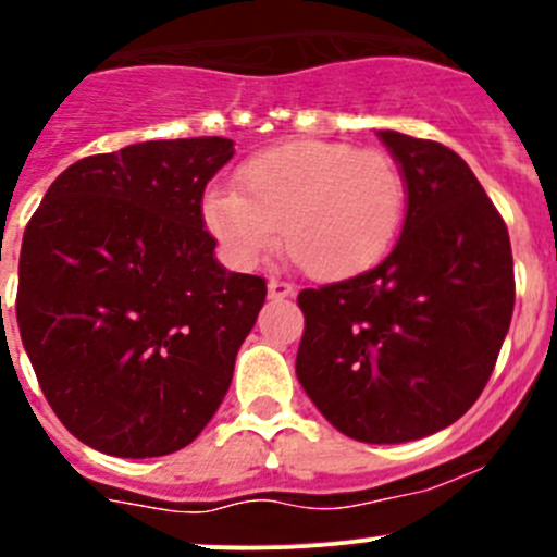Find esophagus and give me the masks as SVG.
Here are the masks:
<instances>
[{"label": "esophagus", "mask_w": 557, "mask_h": 557, "mask_svg": "<svg viewBox=\"0 0 557 557\" xmlns=\"http://www.w3.org/2000/svg\"><path fill=\"white\" fill-rule=\"evenodd\" d=\"M294 285L285 283V280H269V299H288L294 296Z\"/></svg>", "instance_id": "34e87169"}]
</instances>
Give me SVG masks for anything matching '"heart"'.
<instances>
[{
  "label": "heart",
  "mask_w": 557,
  "mask_h": 557,
  "mask_svg": "<svg viewBox=\"0 0 557 557\" xmlns=\"http://www.w3.org/2000/svg\"><path fill=\"white\" fill-rule=\"evenodd\" d=\"M408 187L399 165L377 149L343 141H290L252 154L234 190L209 187L201 223L234 267L252 269L283 239L318 280H350L392 252Z\"/></svg>",
  "instance_id": "b5f03b06"
}]
</instances>
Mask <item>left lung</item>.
Returning a JSON list of instances; mask_svg holds the SVG:
<instances>
[{
	"instance_id": "left-lung-1",
	"label": "left lung",
	"mask_w": 557,
	"mask_h": 557,
	"mask_svg": "<svg viewBox=\"0 0 557 557\" xmlns=\"http://www.w3.org/2000/svg\"><path fill=\"white\" fill-rule=\"evenodd\" d=\"M408 187L394 250L370 272L305 288L296 375L343 435L405 444L479 399L515 312L504 218L449 147L381 129Z\"/></svg>"
}]
</instances>
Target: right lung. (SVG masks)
I'll use <instances>...</instances> for the list:
<instances>
[{
  "instance_id": "right-lung-1",
  "label": "right lung",
  "mask_w": 557,
  "mask_h": 557,
  "mask_svg": "<svg viewBox=\"0 0 557 557\" xmlns=\"http://www.w3.org/2000/svg\"><path fill=\"white\" fill-rule=\"evenodd\" d=\"M234 141L203 135L91 154L57 176L24 231L21 339L59 422L113 457L201 435L267 299L225 272L201 223Z\"/></svg>"
}]
</instances>
